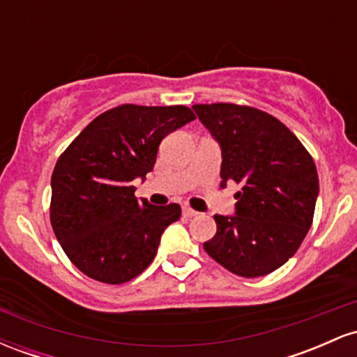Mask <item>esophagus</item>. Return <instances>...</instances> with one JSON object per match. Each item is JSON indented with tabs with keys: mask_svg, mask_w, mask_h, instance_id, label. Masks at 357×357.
Here are the masks:
<instances>
[{
	"mask_svg": "<svg viewBox=\"0 0 357 357\" xmlns=\"http://www.w3.org/2000/svg\"><path fill=\"white\" fill-rule=\"evenodd\" d=\"M183 216H184V218H195V216H198V211H195V210H191V208L184 206L183 208Z\"/></svg>",
	"mask_w": 357,
	"mask_h": 357,
	"instance_id": "1",
	"label": "esophagus"
}]
</instances>
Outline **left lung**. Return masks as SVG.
I'll return each mask as SVG.
<instances>
[{
	"label": "left lung",
	"mask_w": 357,
	"mask_h": 357,
	"mask_svg": "<svg viewBox=\"0 0 357 357\" xmlns=\"http://www.w3.org/2000/svg\"><path fill=\"white\" fill-rule=\"evenodd\" d=\"M220 144L221 188L241 184L235 215H215L203 248L240 277H261L294 257L312 225L319 196L314 159L278 119L235 104L192 105Z\"/></svg>",
	"instance_id": "8db88e82"
}]
</instances>
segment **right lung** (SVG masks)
I'll use <instances>...</instances> for the list:
<instances>
[{"mask_svg": "<svg viewBox=\"0 0 357 357\" xmlns=\"http://www.w3.org/2000/svg\"><path fill=\"white\" fill-rule=\"evenodd\" d=\"M195 119L184 105H119L93 119L60 155L52 174L50 221L80 272L117 285L149 267L181 206L139 202L132 181L153 171L162 139Z\"/></svg>", "mask_w": 357, "mask_h": 357, "instance_id": "add662e5", "label": "right lung"}]
</instances>
